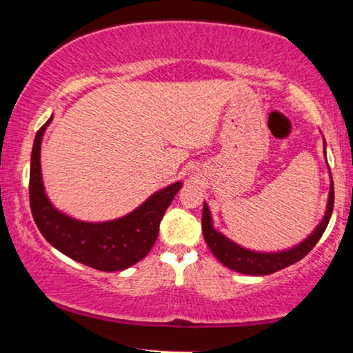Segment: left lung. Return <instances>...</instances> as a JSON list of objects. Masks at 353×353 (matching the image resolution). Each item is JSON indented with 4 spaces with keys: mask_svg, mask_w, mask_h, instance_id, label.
Returning a JSON list of instances; mask_svg holds the SVG:
<instances>
[{
    "mask_svg": "<svg viewBox=\"0 0 353 353\" xmlns=\"http://www.w3.org/2000/svg\"><path fill=\"white\" fill-rule=\"evenodd\" d=\"M332 210H334V182H330L329 201H327V210L322 222H320L314 232L305 241H302L301 244L285 250H279V252H257V250L245 249V247L230 241L224 234L214 229L209 205L205 202L204 209H202V234H204V239L208 242L210 252L216 255L221 264H224L229 269L241 274L269 275L295 264V262L301 261V259L305 257L314 249L319 239L322 237L323 230L329 225Z\"/></svg>",
    "mask_w": 353,
    "mask_h": 353,
    "instance_id": "8db88e82",
    "label": "left lung"
}]
</instances>
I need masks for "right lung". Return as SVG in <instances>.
Masks as SVG:
<instances>
[{
    "instance_id": "right-lung-1",
    "label": "right lung",
    "mask_w": 353,
    "mask_h": 353,
    "mask_svg": "<svg viewBox=\"0 0 353 353\" xmlns=\"http://www.w3.org/2000/svg\"><path fill=\"white\" fill-rule=\"evenodd\" d=\"M52 117L36 132L30 169V204L39 232L52 247L81 264L104 272H116L143 261L159 234L165 209L182 182L154 192L139 208L106 222H84L66 216L51 204L43 185L41 141Z\"/></svg>"
}]
</instances>
